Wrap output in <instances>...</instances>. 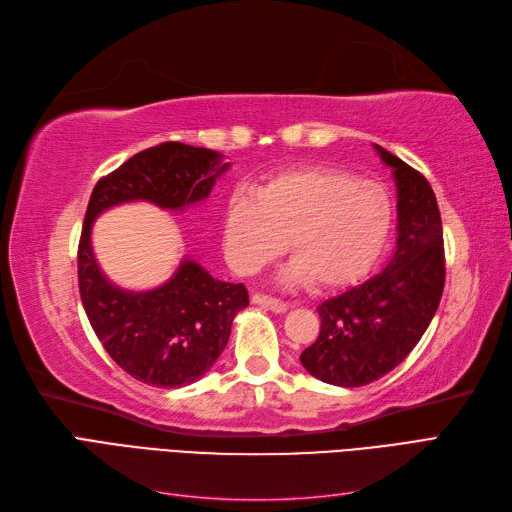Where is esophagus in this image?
Listing matches in <instances>:
<instances>
[{"label": "esophagus", "mask_w": 512, "mask_h": 512, "mask_svg": "<svg viewBox=\"0 0 512 512\" xmlns=\"http://www.w3.org/2000/svg\"><path fill=\"white\" fill-rule=\"evenodd\" d=\"M252 303L260 305V307H267V309H271V312H275V314H284L286 309H288L286 301L269 297V294H262V292H254L252 294Z\"/></svg>", "instance_id": "obj_1"}]
</instances>
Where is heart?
Returning a JSON list of instances; mask_svg holds the SVG:
<instances>
[{
	"label": "heart",
	"mask_w": 512,
	"mask_h": 512,
	"mask_svg": "<svg viewBox=\"0 0 512 512\" xmlns=\"http://www.w3.org/2000/svg\"><path fill=\"white\" fill-rule=\"evenodd\" d=\"M391 226L393 203L380 183L312 166L267 179L254 198L232 194L222 235L230 267L241 275L271 265L288 243V280L335 290L374 267Z\"/></svg>",
	"instance_id": "heart-1"
}]
</instances>
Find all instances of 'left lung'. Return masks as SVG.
<instances>
[{
  "label": "left lung",
  "instance_id": "obj_1",
  "mask_svg": "<svg viewBox=\"0 0 512 512\" xmlns=\"http://www.w3.org/2000/svg\"><path fill=\"white\" fill-rule=\"evenodd\" d=\"M397 185V245L378 275L318 307L320 333L301 352L314 378L354 389L395 369L427 331L444 290V239L429 181L374 145Z\"/></svg>",
  "mask_w": 512,
  "mask_h": 512
}]
</instances>
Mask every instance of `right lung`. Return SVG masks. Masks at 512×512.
Here are the masks:
<instances>
[{
    "mask_svg": "<svg viewBox=\"0 0 512 512\" xmlns=\"http://www.w3.org/2000/svg\"><path fill=\"white\" fill-rule=\"evenodd\" d=\"M228 166L218 151L170 141L123 162L96 183L89 198L79 241L85 314L111 359L158 389H179L203 378L226 348L232 320L250 305V297L243 284L215 280L188 258L158 288H117L98 267L91 226L102 211L132 200L170 211L200 203Z\"/></svg>",
    "mask_w": 512,
    "mask_h": 512,
    "instance_id": "1",
    "label": "right lung"
}]
</instances>
